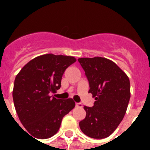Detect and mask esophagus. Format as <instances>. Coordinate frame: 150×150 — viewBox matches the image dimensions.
Returning a JSON list of instances; mask_svg holds the SVG:
<instances>
[{"label": "esophagus", "instance_id": "esophagus-1", "mask_svg": "<svg viewBox=\"0 0 150 150\" xmlns=\"http://www.w3.org/2000/svg\"><path fill=\"white\" fill-rule=\"evenodd\" d=\"M75 106L77 107H79V108H82V104L81 103H75Z\"/></svg>", "mask_w": 150, "mask_h": 150}]
</instances>
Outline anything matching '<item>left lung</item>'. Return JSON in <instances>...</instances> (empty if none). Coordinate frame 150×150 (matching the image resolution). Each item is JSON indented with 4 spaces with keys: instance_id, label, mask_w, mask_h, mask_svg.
I'll return each mask as SVG.
<instances>
[{
    "instance_id": "8db88e82",
    "label": "left lung",
    "mask_w": 150,
    "mask_h": 150,
    "mask_svg": "<svg viewBox=\"0 0 150 150\" xmlns=\"http://www.w3.org/2000/svg\"><path fill=\"white\" fill-rule=\"evenodd\" d=\"M78 61L89 81V93L95 98L93 107L85 106L86 116L79 122L85 135L101 139L108 137L121 123L130 100V81L110 60L101 57Z\"/></svg>"
}]
</instances>
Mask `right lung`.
<instances>
[{"instance_id":"obj_1","label":"right lung","mask_w":150,"mask_h":150,"mask_svg":"<svg viewBox=\"0 0 150 150\" xmlns=\"http://www.w3.org/2000/svg\"><path fill=\"white\" fill-rule=\"evenodd\" d=\"M74 57L44 54L28 62L16 75L13 101L21 123L36 139H48L60 128L64 116L75 107L72 99L50 96L61 88L66 68Z\"/></svg>"}]
</instances>
